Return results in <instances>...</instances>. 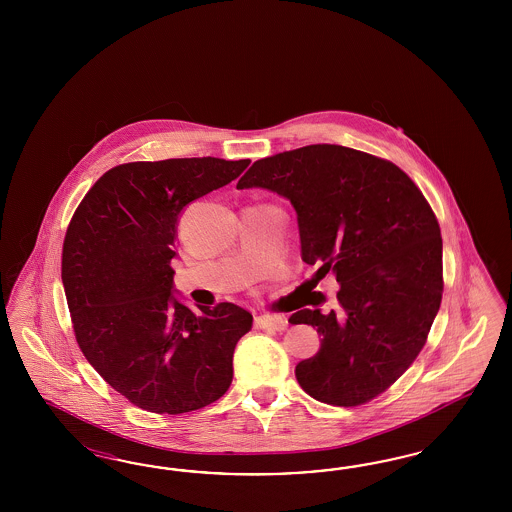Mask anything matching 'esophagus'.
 Instances as JSON below:
<instances>
[{
	"instance_id": "1",
	"label": "esophagus",
	"mask_w": 512,
	"mask_h": 512,
	"mask_svg": "<svg viewBox=\"0 0 512 512\" xmlns=\"http://www.w3.org/2000/svg\"><path fill=\"white\" fill-rule=\"evenodd\" d=\"M255 326L281 332L287 328V319L281 315H259V317H255Z\"/></svg>"
}]
</instances>
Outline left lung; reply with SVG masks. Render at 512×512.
<instances>
[{
	"instance_id": "8db88e82",
	"label": "left lung",
	"mask_w": 512,
	"mask_h": 512,
	"mask_svg": "<svg viewBox=\"0 0 512 512\" xmlns=\"http://www.w3.org/2000/svg\"><path fill=\"white\" fill-rule=\"evenodd\" d=\"M264 187L295 206L304 263L340 283L338 310H300L321 349L296 366L311 398L355 407L392 387L419 357L443 296L434 210L392 161L311 144L255 161L236 189Z\"/></svg>"
}]
</instances>
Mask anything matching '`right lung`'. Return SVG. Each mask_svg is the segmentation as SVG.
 Returning a JSON list of instances; mask_svg holds the SVG:
<instances>
[{"label":"right lung","instance_id":"right-lung-1","mask_svg":"<svg viewBox=\"0 0 512 512\" xmlns=\"http://www.w3.org/2000/svg\"><path fill=\"white\" fill-rule=\"evenodd\" d=\"M249 159L133 161L105 172L69 221L62 281L78 347L110 387L157 415L219 400L253 325L231 302L189 310L172 296L184 206L231 184Z\"/></svg>","mask_w":512,"mask_h":512}]
</instances>
